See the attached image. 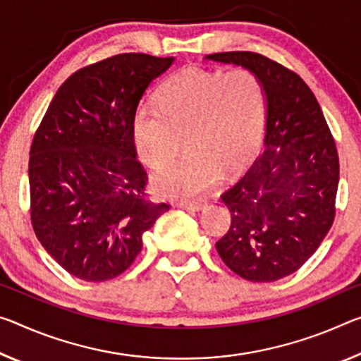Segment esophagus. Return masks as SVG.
<instances>
[{
  "mask_svg": "<svg viewBox=\"0 0 361 361\" xmlns=\"http://www.w3.org/2000/svg\"><path fill=\"white\" fill-rule=\"evenodd\" d=\"M176 207L188 212H199L205 207V202H176Z\"/></svg>",
  "mask_w": 361,
  "mask_h": 361,
  "instance_id": "34e87169",
  "label": "esophagus"
}]
</instances>
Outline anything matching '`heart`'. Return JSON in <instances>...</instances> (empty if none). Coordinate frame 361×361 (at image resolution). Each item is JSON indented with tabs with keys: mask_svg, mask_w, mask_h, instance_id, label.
I'll list each match as a JSON object with an SVG mask.
<instances>
[{
	"mask_svg": "<svg viewBox=\"0 0 361 361\" xmlns=\"http://www.w3.org/2000/svg\"><path fill=\"white\" fill-rule=\"evenodd\" d=\"M265 93L247 68L219 71L190 67L164 82L157 107L141 106L133 120V141L142 164L160 169L186 136L190 156L152 176L162 197L194 199L207 192L219 171L243 165L260 142Z\"/></svg>",
	"mask_w": 361,
	"mask_h": 361,
	"instance_id": "1",
	"label": "heart"
}]
</instances>
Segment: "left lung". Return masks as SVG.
I'll return each mask as SVG.
<instances>
[{"label":"left lung","instance_id":"8db88e82","mask_svg":"<svg viewBox=\"0 0 361 361\" xmlns=\"http://www.w3.org/2000/svg\"><path fill=\"white\" fill-rule=\"evenodd\" d=\"M205 59L255 73L265 93V140L255 162L221 194L231 226L215 244L225 265L271 283L304 265L336 215L339 157L317 98L295 72L250 51Z\"/></svg>","mask_w":361,"mask_h":361}]
</instances>
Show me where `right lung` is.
Instances as JSON below:
<instances>
[{"mask_svg": "<svg viewBox=\"0 0 361 361\" xmlns=\"http://www.w3.org/2000/svg\"><path fill=\"white\" fill-rule=\"evenodd\" d=\"M175 57L125 53L72 73L57 90L30 147L33 231L83 281L122 274L142 234L170 209L147 201L133 120L152 80Z\"/></svg>", "mask_w": 361, "mask_h": 361, "instance_id": "obj_1", "label": "right lung"}]
</instances>
